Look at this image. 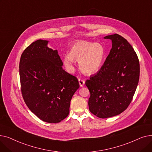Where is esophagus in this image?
<instances>
[{
    "instance_id": "1",
    "label": "esophagus",
    "mask_w": 152,
    "mask_h": 152,
    "mask_svg": "<svg viewBox=\"0 0 152 152\" xmlns=\"http://www.w3.org/2000/svg\"><path fill=\"white\" fill-rule=\"evenodd\" d=\"M78 81H79V85H80V86H81V87H83L84 85V84H85V81L84 80V79L79 78V79H78Z\"/></svg>"
}]
</instances>
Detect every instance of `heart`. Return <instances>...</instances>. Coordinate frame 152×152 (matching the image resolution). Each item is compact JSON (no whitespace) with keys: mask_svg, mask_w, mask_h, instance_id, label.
<instances>
[{"mask_svg":"<svg viewBox=\"0 0 152 152\" xmlns=\"http://www.w3.org/2000/svg\"><path fill=\"white\" fill-rule=\"evenodd\" d=\"M105 59V50L101 44L77 41L71 45L68 55L64 58V64L72 68L73 60L79 61V68L83 73L92 75L102 68Z\"/></svg>","mask_w":152,"mask_h":152,"instance_id":"obj_1","label":"heart"}]
</instances>
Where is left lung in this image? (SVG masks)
Listing matches in <instances>:
<instances>
[{"label": "left lung", "mask_w": 152, "mask_h": 152, "mask_svg": "<svg viewBox=\"0 0 152 152\" xmlns=\"http://www.w3.org/2000/svg\"><path fill=\"white\" fill-rule=\"evenodd\" d=\"M112 48L98 73L85 84L91 93V112L100 118L116 116L131 103L139 80L137 55L127 40L118 34L105 36Z\"/></svg>", "instance_id": "8db88e82"}]
</instances>
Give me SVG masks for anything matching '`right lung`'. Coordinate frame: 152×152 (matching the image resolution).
I'll list each match as a JSON object with an SVG mask.
<instances>
[{
	"label": "right lung",
	"instance_id": "obj_1",
	"mask_svg": "<svg viewBox=\"0 0 152 152\" xmlns=\"http://www.w3.org/2000/svg\"><path fill=\"white\" fill-rule=\"evenodd\" d=\"M39 39L21 54L20 77L22 96L29 109L43 121L58 123L69 113L70 102L79 84L63 69L57 50Z\"/></svg>",
	"mask_w": 152,
	"mask_h": 152
}]
</instances>
